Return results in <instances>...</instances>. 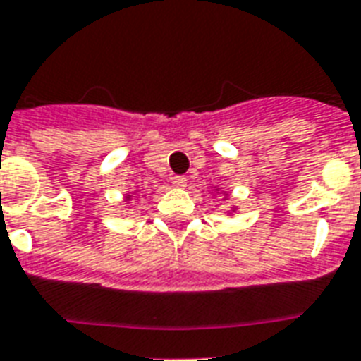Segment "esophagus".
<instances>
[{"label":"esophagus","mask_w":361,"mask_h":361,"mask_svg":"<svg viewBox=\"0 0 361 361\" xmlns=\"http://www.w3.org/2000/svg\"><path fill=\"white\" fill-rule=\"evenodd\" d=\"M171 180H173V184L177 186V188H184V186H186V180H188V178L184 177V175H175V177H173Z\"/></svg>","instance_id":"obj_1"}]
</instances>
